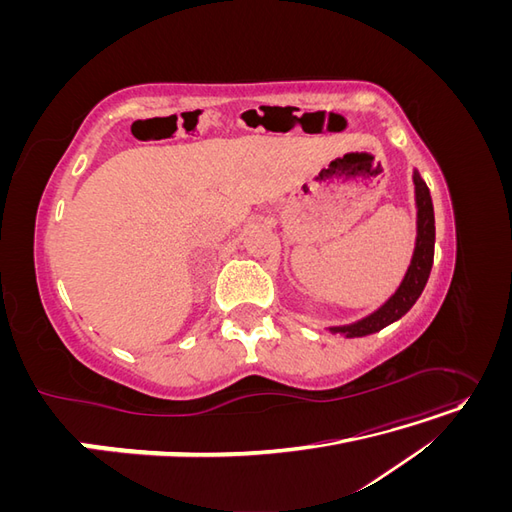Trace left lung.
I'll use <instances>...</instances> for the list:
<instances>
[{"instance_id":"8db88e82","label":"left lung","mask_w":512,"mask_h":512,"mask_svg":"<svg viewBox=\"0 0 512 512\" xmlns=\"http://www.w3.org/2000/svg\"><path fill=\"white\" fill-rule=\"evenodd\" d=\"M414 196H416V245L406 271L404 282L399 284L393 297L386 301L374 314L367 318L344 324V327H331L333 333H344L346 337H363L369 333L382 331L391 322L399 320L410 312V307L421 297V292L429 280L431 265H433V245H436V220H433V203L427 183L414 170Z\"/></svg>"}]
</instances>
